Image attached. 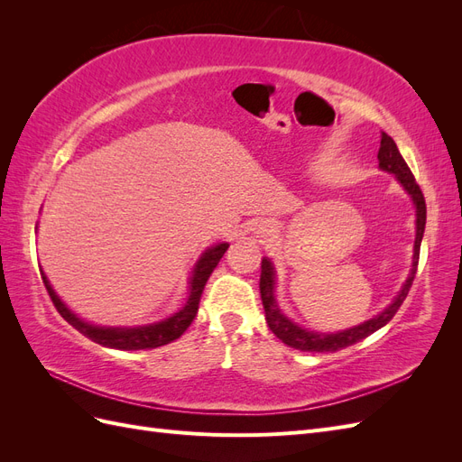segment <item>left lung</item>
I'll return each mask as SVG.
<instances>
[{
  "label": "left lung",
  "instance_id": "1",
  "mask_svg": "<svg viewBox=\"0 0 462 462\" xmlns=\"http://www.w3.org/2000/svg\"><path fill=\"white\" fill-rule=\"evenodd\" d=\"M377 160H380L382 170L397 175V179L401 180V185L409 190V194L416 204L414 260H412V270H411L407 283H404V287L401 289L397 299L391 302L382 314H377L375 318L365 321V324H360L356 328L345 329L341 333L324 335V333H314V331H309V329H302V328L292 324V321L287 319L282 312H279L277 304L273 300V268H272V262L262 260L260 295H262V304H263V310H265V321H268L270 329L275 333V337H279L285 345H289L292 348H299V351H309V353H335V351H341V348L351 346V345H355L362 339H366L368 335H372L374 331L383 328L387 321L397 314L402 300L407 299V295H409V291H411L412 282H414V275H416V268H418V258H420V243H422V235H424V227H426V200H424V194H422L420 187H418L416 179L411 171V167L407 165V162L402 160L395 141L387 133H382V143H380V150H377Z\"/></svg>",
  "mask_w": 462,
  "mask_h": 462
}]
</instances>
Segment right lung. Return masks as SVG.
I'll return each mask as SVG.
<instances>
[{
  "label": "right lung",
  "instance_id": "add662e5",
  "mask_svg": "<svg viewBox=\"0 0 462 462\" xmlns=\"http://www.w3.org/2000/svg\"><path fill=\"white\" fill-rule=\"evenodd\" d=\"M229 245H216L212 248H208L199 260L197 268H194L192 279H190V295L187 304L183 306V310H179L175 316L167 318L165 321H160V324L153 326H144V328H96L87 324V321L79 319L73 312H69L65 309V304L60 300V297L55 295L53 289L50 287V282L46 279L44 272L42 273V282L46 285L48 295L53 302L55 309L61 314L63 319H67L75 329H79L82 335H87L88 339H92L97 345L111 346V348H123V351H141V348H156L162 345L171 343L179 339L180 335L187 331V328L192 324L194 316L199 312V302L202 297L204 285L208 282V277L212 275L216 270V265L219 263L221 256L226 254V250Z\"/></svg>",
  "mask_w": 462,
  "mask_h": 462
}]
</instances>
